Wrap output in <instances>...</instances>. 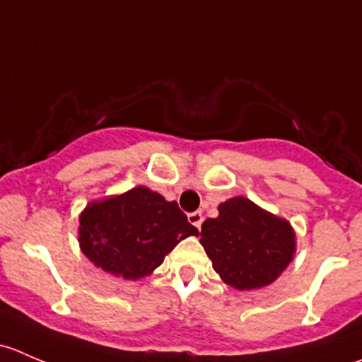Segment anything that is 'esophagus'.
Segmentation results:
<instances>
[{
	"instance_id": "1",
	"label": "esophagus",
	"mask_w": 362,
	"mask_h": 362,
	"mask_svg": "<svg viewBox=\"0 0 362 362\" xmlns=\"http://www.w3.org/2000/svg\"><path fill=\"white\" fill-rule=\"evenodd\" d=\"M187 218H189V222L194 226V228H198V229L202 228V224H203V214H202V211H192V214L187 215Z\"/></svg>"
}]
</instances>
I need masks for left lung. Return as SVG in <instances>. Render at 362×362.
<instances>
[{"instance_id": "8db88e82", "label": "left lung", "mask_w": 362, "mask_h": 362, "mask_svg": "<svg viewBox=\"0 0 362 362\" xmlns=\"http://www.w3.org/2000/svg\"><path fill=\"white\" fill-rule=\"evenodd\" d=\"M202 245L226 284L238 291L269 286L296 252L293 226L238 196L218 204L202 226Z\"/></svg>"}]
</instances>
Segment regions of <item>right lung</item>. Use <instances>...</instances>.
<instances>
[{
  "mask_svg": "<svg viewBox=\"0 0 362 362\" xmlns=\"http://www.w3.org/2000/svg\"><path fill=\"white\" fill-rule=\"evenodd\" d=\"M198 229L177 202H166L138 185L124 194L93 202L80 214L78 242L94 266L126 280H138Z\"/></svg>",
  "mask_w": 362,
  "mask_h": 362,
  "instance_id": "right-lung-1",
  "label": "right lung"
}]
</instances>
